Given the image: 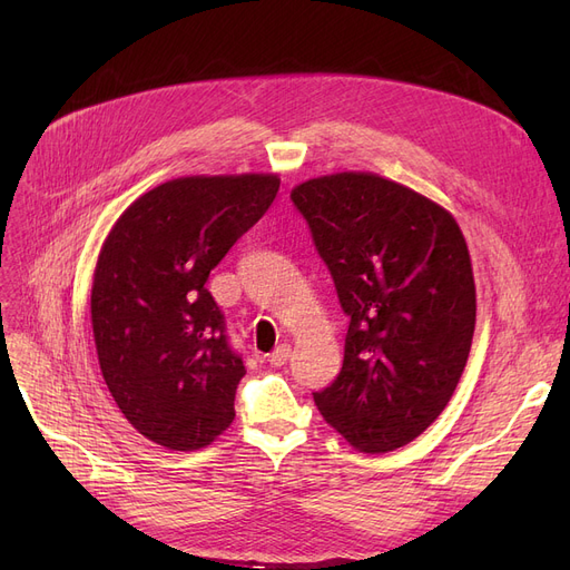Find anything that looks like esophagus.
Instances as JSON below:
<instances>
[{"mask_svg":"<svg viewBox=\"0 0 570 570\" xmlns=\"http://www.w3.org/2000/svg\"><path fill=\"white\" fill-rule=\"evenodd\" d=\"M267 357H269V365H275V367L286 365V361L291 357V344H279Z\"/></svg>","mask_w":570,"mask_h":570,"instance_id":"esophagus-1","label":"esophagus"}]
</instances>
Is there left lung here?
<instances>
[{
	"label": "left lung",
	"mask_w": 570,
	"mask_h": 570,
	"mask_svg": "<svg viewBox=\"0 0 570 570\" xmlns=\"http://www.w3.org/2000/svg\"><path fill=\"white\" fill-rule=\"evenodd\" d=\"M291 198L351 318L342 372L314 402L355 451L391 453L436 421L466 367V239L443 205L376 173L312 177Z\"/></svg>",
	"instance_id": "8db88e82"
}]
</instances>
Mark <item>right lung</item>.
Segmentation results:
<instances>
[{
  "instance_id": "1",
  "label": "right lung",
  "mask_w": 570,
  "mask_h": 570,
  "mask_svg": "<svg viewBox=\"0 0 570 570\" xmlns=\"http://www.w3.org/2000/svg\"><path fill=\"white\" fill-rule=\"evenodd\" d=\"M279 183L275 173L175 177L138 196L104 239L89 293L99 367L127 421L168 451H200L233 423L245 365L205 282Z\"/></svg>"
}]
</instances>
